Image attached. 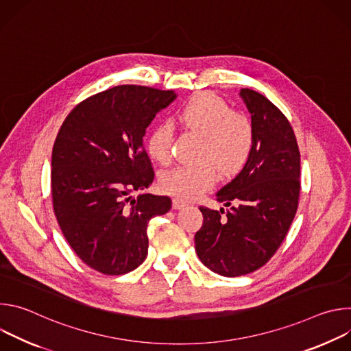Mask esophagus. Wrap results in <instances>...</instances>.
I'll use <instances>...</instances> for the list:
<instances>
[{"label": "esophagus", "instance_id": "34e87169", "mask_svg": "<svg viewBox=\"0 0 351 351\" xmlns=\"http://www.w3.org/2000/svg\"><path fill=\"white\" fill-rule=\"evenodd\" d=\"M189 204L186 203V202H183V199H179V198H175L173 199V208L175 210H182V208H184V207H187Z\"/></svg>", "mask_w": 351, "mask_h": 351}]
</instances>
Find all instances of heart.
Returning a JSON list of instances; mask_svg holds the SVG:
<instances>
[{
	"instance_id": "heart-1",
	"label": "heart",
	"mask_w": 351,
	"mask_h": 351,
	"mask_svg": "<svg viewBox=\"0 0 351 351\" xmlns=\"http://www.w3.org/2000/svg\"><path fill=\"white\" fill-rule=\"evenodd\" d=\"M187 130L203 136L198 165H179L162 173V190L179 199L202 195L218 179L217 167L226 175L240 171L253 153L256 132L253 122L236 112L219 95L202 91L189 98L175 114ZM173 128L168 122L156 125L147 137V153L160 164L172 158Z\"/></svg>"
}]
</instances>
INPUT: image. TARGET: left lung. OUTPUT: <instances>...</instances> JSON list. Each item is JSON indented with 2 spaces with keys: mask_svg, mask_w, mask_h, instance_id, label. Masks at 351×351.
Returning a JSON list of instances; mask_svg holds the SVG:
<instances>
[{
  "mask_svg": "<svg viewBox=\"0 0 351 351\" xmlns=\"http://www.w3.org/2000/svg\"><path fill=\"white\" fill-rule=\"evenodd\" d=\"M240 95L256 132L253 153L217 193L229 210L199 207L204 222L194 236L198 258L228 278L252 274L272 258L300 197V152L290 122L263 94L241 88Z\"/></svg>",
  "mask_w": 351,
  "mask_h": 351,
  "instance_id": "8db88e82",
  "label": "left lung"
}]
</instances>
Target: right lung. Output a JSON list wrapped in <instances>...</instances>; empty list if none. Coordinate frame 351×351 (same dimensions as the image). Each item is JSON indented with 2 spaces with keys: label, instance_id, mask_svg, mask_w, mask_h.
<instances>
[{
  "label": "right lung",
  "instance_id": "1",
  "mask_svg": "<svg viewBox=\"0 0 351 351\" xmlns=\"http://www.w3.org/2000/svg\"><path fill=\"white\" fill-rule=\"evenodd\" d=\"M176 94L122 84L87 97L65 118L51 160L53 207L77 257L104 275H123L147 257V223L167 214V195L132 193L154 180L143 136Z\"/></svg>",
  "mask_w": 351,
  "mask_h": 351
}]
</instances>
